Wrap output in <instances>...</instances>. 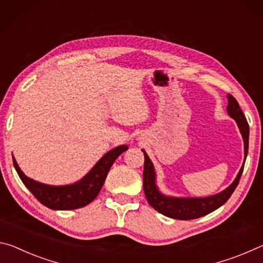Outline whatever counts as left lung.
<instances>
[{"label": "left lung", "mask_w": 263, "mask_h": 263, "mask_svg": "<svg viewBox=\"0 0 263 263\" xmlns=\"http://www.w3.org/2000/svg\"><path fill=\"white\" fill-rule=\"evenodd\" d=\"M229 105H227V113L232 119H234L236 124L240 129L241 135L243 139L245 145V161H246L248 153V137H249V126L247 120L241 110L238 101L235 100L233 96L229 94ZM144 154V169H143V189L145 197H147L148 203L152 208H154L158 212L164 214V216L178 220H191L204 217L206 214L213 212L214 210L220 208L221 205L230 199L232 193L234 192L235 187L238 186L239 180L241 178L243 171V165L241 166L238 176L226 190L217 193L214 196L205 197V198H177V197H167L158 190L156 185V174H155L154 165L147 153L142 150Z\"/></svg>", "instance_id": "obj_1"}]
</instances>
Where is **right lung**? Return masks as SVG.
Wrapping results in <instances>:
<instances>
[{"mask_svg": "<svg viewBox=\"0 0 263 263\" xmlns=\"http://www.w3.org/2000/svg\"><path fill=\"white\" fill-rule=\"evenodd\" d=\"M127 149V145H119L111 149L110 152L103 155L100 161H98L83 179L74 184L63 185V186H52V185L36 182L23 174L14 156H12V162L21 180L40 203L51 210H76L84 208L96 199L105 183L110 166L113 165L116 158Z\"/></svg>", "mask_w": 263, "mask_h": 263, "instance_id": "1", "label": "right lung"}]
</instances>
